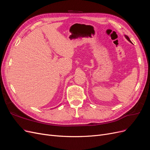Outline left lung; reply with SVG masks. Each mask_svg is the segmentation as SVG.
Returning <instances> with one entry per match:
<instances>
[{"label":"left lung","mask_w":150,"mask_h":150,"mask_svg":"<svg viewBox=\"0 0 150 150\" xmlns=\"http://www.w3.org/2000/svg\"><path fill=\"white\" fill-rule=\"evenodd\" d=\"M125 37H126V38L127 39H128V40H129V41L130 42H131V40H130V39H129V38L128 37V36H127V35H125Z\"/></svg>","instance_id":"left-lung-1"}]
</instances>
